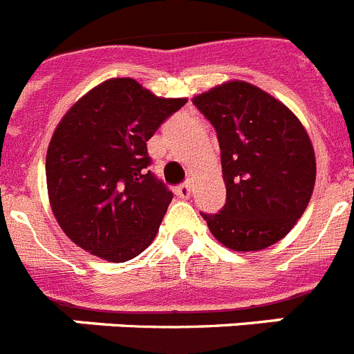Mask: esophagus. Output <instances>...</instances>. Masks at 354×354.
<instances>
[{"label":"esophagus","instance_id":"esophagus-1","mask_svg":"<svg viewBox=\"0 0 354 354\" xmlns=\"http://www.w3.org/2000/svg\"><path fill=\"white\" fill-rule=\"evenodd\" d=\"M174 192H175V195H177V197L189 198V195H192V184H189V183L179 184V186H175Z\"/></svg>","mask_w":354,"mask_h":354}]
</instances>
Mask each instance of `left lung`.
Wrapping results in <instances>:
<instances>
[{"instance_id": "left-lung-1", "label": "left lung", "mask_w": 354, "mask_h": 354, "mask_svg": "<svg viewBox=\"0 0 354 354\" xmlns=\"http://www.w3.org/2000/svg\"><path fill=\"white\" fill-rule=\"evenodd\" d=\"M218 136L227 197L202 213L213 236L238 252L261 250L294 227L315 186V152L304 127L279 100L232 80L195 96Z\"/></svg>"}]
</instances>
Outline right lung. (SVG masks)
Here are the masks:
<instances>
[{
	"label": "right lung",
	"instance_id": "add662e5",
	"mask_svg": "<svg viewBox=\"0 0 354 354\" xmlns=\"http://www.w3.org/2000/svg\"><path fill=\"white\" fill-rule=\"evenodd\" d=\"M186 102L111 78L64 114L48 147L46 184L73 243L114 263L152 243L174 195L148 170L147 141Z\"/></svg>",
	"mask_w": 354,
	"mask_h": 354
}]
</instances>
